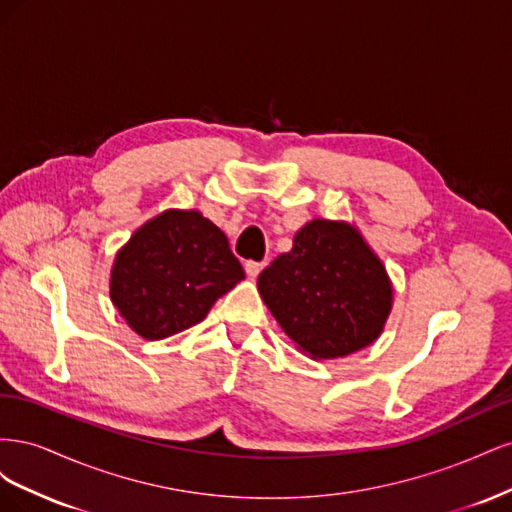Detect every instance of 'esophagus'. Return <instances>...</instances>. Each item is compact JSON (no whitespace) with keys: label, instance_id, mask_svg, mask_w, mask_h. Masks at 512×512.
I'll return each instance as SVG.
<instances>
[{"label":"esophagus","instance_id":"obj_1","mask_svg":"<svg viewBox=\"0 0 512 512\" xmlns=\"http://www.w3.org/2000/svg\"><path fill=\"white\" fill-rule=\"evenodd\" d=\"M262 269H265V262H256V260H247L245 262V273L250 277H256Z\"/></svg>","mask_w":512,"mask_h":512}]
</instances>
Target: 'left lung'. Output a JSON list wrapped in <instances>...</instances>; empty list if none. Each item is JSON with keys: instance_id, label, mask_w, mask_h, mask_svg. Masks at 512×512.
<instances>
[{"instance_id": "1", "label": "left lung", "mask_w": 512, "mask_h": 512, "mask_svg": "<svg viewBox=\"0 0 512 512\" xmlns=\"http://www.w3.org/2000/svg\"><path fill=\"white\" fill-rule=\"evenodd\" d=\"M258 292L284 333L312 359H337L380 337L393 307L382 260L346 222L312 220L258 275Z\"/></svg>"}]
</instances>
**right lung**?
I'll list each match as a JSON object with an SVG mask.
<instances>
[{"label":"right lung","mask_w":512,"mask_h":512,"mask_svg":"<svg viewBox=\"0 0 512 512\" xmlns=\"http://www.w3.org/2000/svg\"><path fill=\"white\" fill-rule=\"evenodd\" d=\"M243 277L218 226L198 211L168 209L117 252L111 301L132 331L164 339L198 324Z\"/></svg>","instance_id":"1"}]
</instances>
